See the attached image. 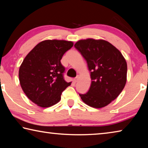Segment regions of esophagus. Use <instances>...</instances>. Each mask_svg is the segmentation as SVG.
<instances>
[{
    "label": "esophagus",
    "mask_w": 148,
    "mask_h": 148,
    "mask_svg": "<svg viewBox=\"0 0 148 148\" xmlns=\"http://www.w3.org/2000/svg\"><path fill=\"white\" fill-rule=\"evenodd\" d=\"M77 80H78V77H75V78L73 79V82H74V83H76V82H77Z\"/></svg>",
    "instance_id": "obj_1"
}]
</instances>
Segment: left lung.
<instances>
[{
	"mask_svg": "<svg viewBox=\"0 0 148 148\" xmlns=\"http://www.w3.org/2000/svg\"><path fill=\"white\" fill-rule=\"evenodd\" d=\"M74 46L87 62L91 84L79 96L88 106L101 108L121 93L127 82V64L119 49L104 40H79Z\"/></svg>",
	"mask_w": 148,
	"mask_h": 148,
	"instance_id": "1",
	"label": "left lung"
}]
</instances>
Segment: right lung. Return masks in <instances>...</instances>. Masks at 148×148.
Segmentation results:
<instances>
[{"mask_svg": "<svg viewBox=\"0 0 148 148\" xmlns=\"http://www.w3.org/2000/svg\"><path fill=\"white\" fill-rule=\"evenodd\" d=\"M72 41L46 40L38 43L25 57L19 67V79L26 96L42 108L50 107L61 99V93L71 82L63 78L61 62Z\"/></svg>", "mask_w": 148, "mask_h": 148, "instance_id": "right-lung-1", "label": "right lung"}]
</instances>
